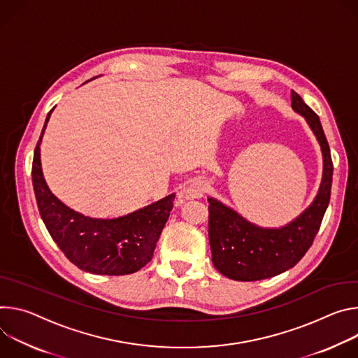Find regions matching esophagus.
I'll use <instances>...</instances> for the list:
<instances>
[{"mask_svg": "<svg viewBox=\"0 0 358 358\" xmlns=\"http://www.w3.org/2000/svg\"><path fill=\"white\" fill-rule=\"evenodd\" d=\"M208 190V182L203 179H196L193 180L187 187L182 189L178 196L180 201H187V199H199Z\"/></svg>", "mask_w": 358, "mask_h": 358, "instance_id": "1", "label": "esophagus"}]
</instances>
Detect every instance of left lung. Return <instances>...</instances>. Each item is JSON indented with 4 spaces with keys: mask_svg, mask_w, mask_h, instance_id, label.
I'll list each match as a JSON object with an SVG mask.
<instances>
[{
    "mask_svg": "<svg viewBox=\"0 0 358 358\" xmlns=\"http://www.w3.org/2000/svg\"><path fill=\"white\" fill-rule=\"evenodd\" d=\"M292 106L306 117L323 152V180L311 206L282 229L259 227L209 197V243L213 266L236 282L268 279L296 266L320 229L330 203L333 161L317 113L292 91Z\"/></svg>",
    "mask_w": 358,
    "mask_h": 358,
    "instance_id": "1",
    "label": "left lung"
}]
</instances>
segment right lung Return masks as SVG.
<instances>
[{"label":"right lung","instance_id":"add662e5","mask_svg":"<svg viewBox=\"0 0 358 358\" xmlns=\"http://www.w3.org/2000/svg\"><path fill=\"white\" fill-rule=\"evenodd\" d=\"M50 115L35 146L32 185L39 215L54 242L71 263L92 274L124 275L141 270L153 257L175 194L110 220L91 219L66 208L48 189L39 159V145Z\"/></svg>","mask_w":358,"mask_h":358}]
</instances>
